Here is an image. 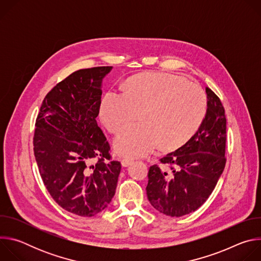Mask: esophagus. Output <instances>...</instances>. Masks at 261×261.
<instances>
[{
  "mask_svg": "<svg viewBox=\"0 0 261 261\" xmlns=\"http://www.w3.org/2000/svg\"><path fill=\"white\" fill-rule=\"evenodd\" d=\"M132 162H133V160H132V159H129V158H124V159L121 160V163H122V165H123L124 167L129 166Z\"/></svg>",
  "mask_w": 261,
  "mask_h": 261,
  "instance_id": "1",
  "label": "esophagus"
}]
</instances>
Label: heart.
<instances>
[{
  "mask_svg": "<svg viewBox=\"0 0 261 261\" xmlns=\"http://www.w3.org/2000/svg\"><path fill=\"white\" fill-rule=\"evenodd\" d=\"M204 92L185 77L170 73H144L133 77L126 92L108 91L100 117L115 139L116 151L127 157H143L158 146L175 148L189 140L204 120Z\"/></svg>",
  "mask_w": 261,
  "mask_h": 261,
  "instance_id": "b5f03b06",
  "label": "heart"
}]
</instances>
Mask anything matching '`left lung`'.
<instances>
[{
	"label": "left lung",
	"instance_id": "left-lung-1",
	"mask_svg": "<svg viewBox=\"0 0 261 261\" xmlns=\"http://www.w3.org/2000/svg\"><path fill=\"white\" fill-rule=\"evenodd\" d=\"M206 115L197 132L148 169L146 195L160 213L181 217L200 207L226 164V117L220 98L206 88Z\"/></svg>",
	"mask_w": 261,
	"mask_h": 261
}]
</instances>
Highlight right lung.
Wrapping results in <instances>:
<instances>
[{"instance_id": "obj_1", "label": "right lung", "mask_w": 261, "mask_h": 261, "mask_svg": "<svg viewBox=\"0 0 261 261\" xmlns=\"http://www.w3.org/2000/svg\"><path fill=\"white\" fill-rule=\"evenodd\" d=\"M111 68L71 73L47 93L35 124L34 155L44 186L61 207L82 217L107 207L121 172L96 121Z\"/></svg>"}]
</instances>
